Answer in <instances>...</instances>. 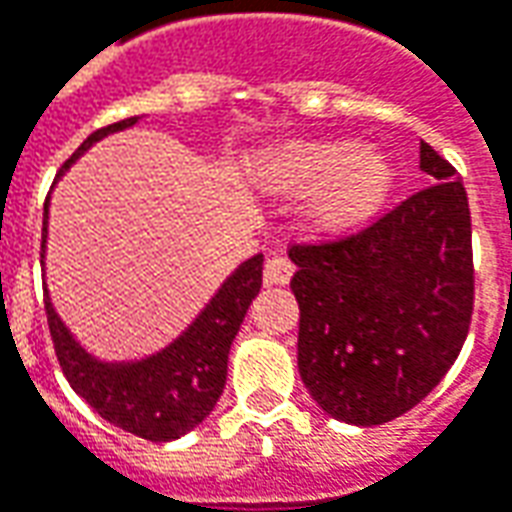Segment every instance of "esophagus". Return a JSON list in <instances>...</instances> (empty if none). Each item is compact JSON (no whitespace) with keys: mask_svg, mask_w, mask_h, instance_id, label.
<instances>
[{"mask_svg":"<svg viewBox=\"0 0 512 512\" xmlns=\"http://www.w3.org/2000/svg\"><path fill=\"white\" fill-rule=\"evenodd\" d=\"M294 277V263L288 257H271L263 269V280L266 285H285Z\"/></svg>","mask_w":512,"mask_h":512,"instance_id":"1","label":"esophagus"}]
</instances>
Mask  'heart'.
Instances as JSON below:
<instances>
[{"mask_svg": "<svg viewBox=\"0 0 512 512\" xmlns=\"http://www.w3.org/2000/svg\"><path fill=\"white\" fill-rule=\"evenodd\" d=\"M257 182L274 193H311L305 224L319 238H339L364 227L387 204L395 168L387 154L353 139L283 142L249 159Z\"/></svg>", "mask_w": 512, "mask_h": 512, "instance_id": "1", "label": "heart"}]
</instances>
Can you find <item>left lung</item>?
Returning <instances> with one entry per match:
<instances>
[{
    "instance_id": "1",
    "label": "left lung",
    "mask_w": 512,
    "mask_h": 512,
    "mask_svg": "<svg viewBox=\"0 0 512 512\" xmlns=\"http://www.w3.org/2000/svg\"><path fill=\"white\" fill-rule=\"evenodd\" d=\"M431 187L373 227L294 246L297 367L325 415L350 426L401 417L457 361L474 311L471 212L457 170L420 142Z\"/></svg>"
}]
</instances>
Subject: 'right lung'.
<instances>
[{
  "mask_svg": "<svg viewBox=\"0 0 512 512\" xmlns=\"http://www.w3.org/2000/svg\"><path fill=\"white\" fill-rule=\"evenodd\" d=\"M142 117H128L83 139V145L66 159L58 179L72 168L95 142L109 134L137 125ZM47 238H50V196L44 204V229H41V269L47 271ZM263 255H252L235 266L210 302L198 311L187 328L159 347L156 353L142 358L95 356L78 336L66 328L52 305L50 288L47 297V322H50L55 353L61 361L66 381L95 409L103 420L117 429L131 431L151 443L179 440L182 434L204 423L227 384L229 347L235 342L249 305L260 291Z\"/></svg>",
  "mask_w": 512,
  "mask_h": 512,
  "instance_id": "add662e5",
  "label": "right lung"
}]
</instances>
